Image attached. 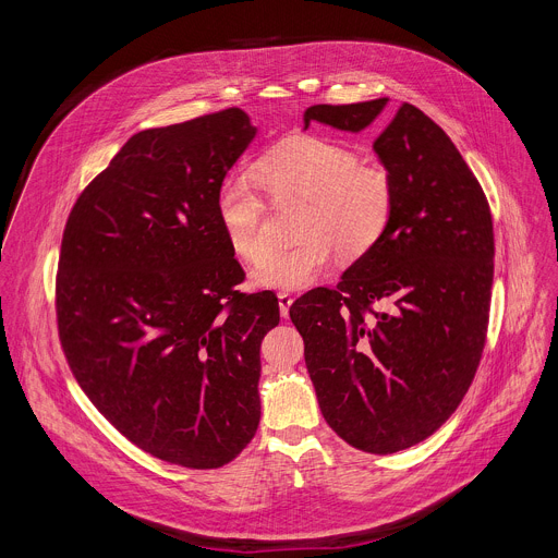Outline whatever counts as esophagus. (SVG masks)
<instances>
[{
	"mask_svg": "<svg viewBox=\"0 0 558 558\" xmlns=\"http://www.w3.org/2000/svg\"><path fill=\"white\" fill-rule=\"evenodd\" d=\"M293 304L291 293H278V306H280V315L287 317L289 315V306Z\"/></svg>",
	"mask_w": 558,
	"mask_h": 558,
	"instance_id": "1",
	"label": "esophagus"
}]
</instances>
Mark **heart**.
<instances>
[{
    "label": "heart",
    "instance_id": "obj_1",
    "mask_svg": "<svg viewBox=\"0 0 558 558\" xmlns=\"http://www.w3.org/2000/svg\"><path fill=\"white\" fill-rule=\"evenodd\" d=\"M256 177L276 207L302 203L295 235L300 245L274 252L265 233V198L247 174H229L216 190V216L229 250L243 263H264L252 282L300 291L320 280L342 258L368 254L384 235L395 205L390 177L360 166L353 149L323 138L295 136L256 166Z\"/></svg>",
    "mask_w": 558,
    "mask_h": 558
}]
</instances>
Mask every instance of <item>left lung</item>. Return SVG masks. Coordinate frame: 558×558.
Masks as SVG:
<instances>
[{
  "label": "left lung",
  "instance_id": "1",
  "mask_svg": "<svg viewBox=\"0 0 558 558\" xmlns=\"http://www.w3.org/2000/svg\"><path fill=\"white\" fill-rule=\"evenodd\" d=\"M386 104L311 106L304 128L362 132ZM373 149L395 194L384 235L338 289L308 291L289 315L327 424L357 450L390 454L430 437L480 366L495 233L480 181L420 108L397 110Z\"/></svg>",
  "mask_w": 558,
  "mask_h": 558
}]
</instances>
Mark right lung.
<instances>
[{"instance_id": "right-lung-1", "label": "right lung", "mask_w": 558, "mask_h": 558, "mask_svg": "<svg viewBox=\"0 0 558 558\" xmlns=\"http://www.w3.org/2000/svg\"><path fill=\"white\" fill-rule=\"evenodd\" d=\"M256 134L238 108L136 132L61 241L57 323L78 386L141 450L196 470L254 439L260 342L280 323L271 291H235L245 274L216 216Z\"/></svg>"}]
</instances>
